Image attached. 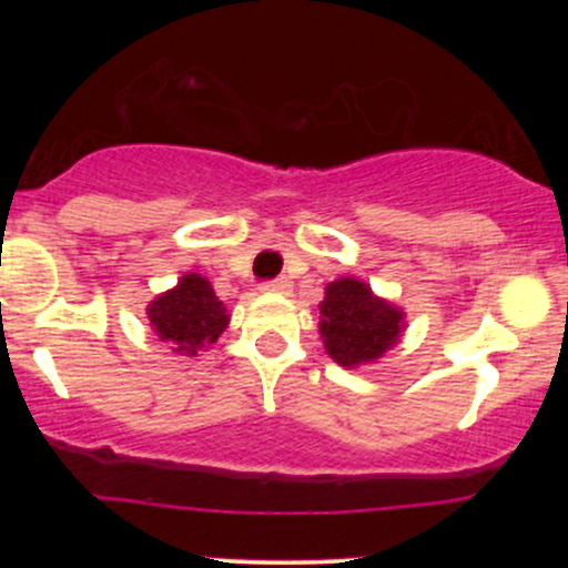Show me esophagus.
<instances>
[{"label": "esophagus", "instance_id": "esophagus-1", "mask_svg": "<svg viewBox=\"0 0 568 568\" xmlns=\"http://www.w3.org/2000/svg\"><path fill=\"white\" fill-rule=\"evenodd\" d=\"M264 291H277V293H283V291H288L291 288V280L288 277H275V280H266V283L262 285Z\"/></svg>", "mask_w": 568, "mask_h": 568}]
</instances>
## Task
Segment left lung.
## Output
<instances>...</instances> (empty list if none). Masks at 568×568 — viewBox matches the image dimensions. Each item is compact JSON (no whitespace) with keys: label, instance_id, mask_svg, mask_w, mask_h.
I'll return each mask as SVG.
<instances>
[{"label":"left lung","instance_id":"left-lung-1","mask_svg":"<svg viewBox=\"0 0 568 568\" xmlns=\"http://www.w3.org/2000/svg\"><path fill=\"white\" fill-rule=\"evenodd\" d=\"M321 336L328 355L342 366H357L382 357L400 336L403 312L376 298L361 280H336L321 304Z\"/></svg>","mask_w":568,"mask_h":568}]
</instances>
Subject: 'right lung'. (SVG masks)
Segmentation results:
<instances>
[{
	"label": "right lung",
	"mask_w": 568,
	"mask_h": 568,
	"mask_svg": "<svg viewBox=\"0 0 568 568\" xmlns=\"http://www.w3.org/2000/svg\"><path fill=\"white\" fill-rule=\"evenodd\" d=\"M149 321L162 342H171L175 352L197 355L216 342L230 315L205 277L184 275L173 291L149 304Z\"/></svg>",
	"instance_id": "add662e5"
}]
</instances>
